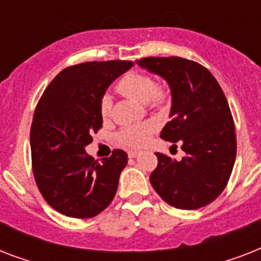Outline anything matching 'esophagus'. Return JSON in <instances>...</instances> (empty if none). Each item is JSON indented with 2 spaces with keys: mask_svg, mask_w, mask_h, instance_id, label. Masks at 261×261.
Wrapping results in <instances>:
<instances>
[{
  "mask_svg": "<svg viewBox=\"0 0 261 261\" xmlns=\"http://www.w3.org/2000/svg\"><path fill=\"white\" fill-rule=\"evenodd\" d=\"M127 154H128V159H135V157L138 155V151L130 150V151H128V153H127Z\"/></svg>",
  "mask_w": 261,
  "mask_h": 261,
  "instance_id": "esophagus-1",
  "label": "esophagus"
}]
</instances>
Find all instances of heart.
<instances>
[{
	"mask_svg": "<svg viewBox=\"0 0 261 261\" xmlns=\"http://www.w3.org/2000/svg\"><path fill=\"white\" fill-rule=\"evenodd\" d=\"M116 89L124 96L134 98L137 101L146 102L147 107L153 110H163L168 106L171 94L164 87H159L155 80L147 73L130 71L119 80ZM110 97H102L100 101V116L102 120H107L111 115ZM155 131L154 123L146 122L134 126L123 127L116 135L118 142L126 147H142Z\"/></svg>",
	"mask_w": 261,
	"mask_h": 261,
	"instance_id": "obj_1",
	"label": "heart"
}]
</instances>
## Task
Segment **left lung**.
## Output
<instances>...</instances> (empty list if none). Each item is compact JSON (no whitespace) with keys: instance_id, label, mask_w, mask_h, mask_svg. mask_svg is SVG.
<instances>
[{"instance_id":"8db88e82","label":"left lung","mask_w":261,"mask_h":261,"mask_svg":"<svg viewBox=\"0 0 261 261\" xmlns=\"http://www.w3.org/2000/svg\"><path fill=\"white\" fill-rule=\"evenodd\" d=\"M138 65L169 84L172 120L160 137L186 151L181 161L155 153L151 186L180 210L210 204L227 186L237 153L234 122L218 81L200 63L180 57H147Z\"/></svg>"}]
</instances>
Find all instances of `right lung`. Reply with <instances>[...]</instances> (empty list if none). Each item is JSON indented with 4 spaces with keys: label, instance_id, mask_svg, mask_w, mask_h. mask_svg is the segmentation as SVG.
I'll return each instance as SVG.
<instances>
[{
    "label": "right lung",
    "instance_id": "right-lung-1",
    "mask_svg": "<svg viewBox=\"0 0 261 261\" xmlns=\"http://www.w3.org/2000/svg\"><path fill=\"white\" fill-rule=\"evenodd\" d=\"M131 66V61H94L66 67L36 106L30 134L35 181L44 200L66 217H96L115 198L127 153L115 149L97 163L85 146L101 128L107 88Z\"/></svg>",
    "mask_w": 261,
    "mask_h": 261
}]
</instances>
